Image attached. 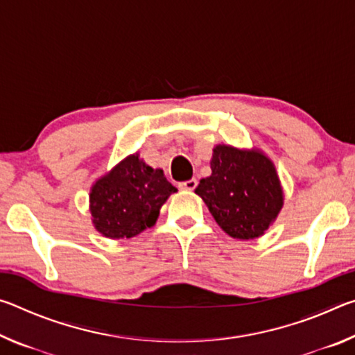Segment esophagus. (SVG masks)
I'll return each mask as SVG.
<instances>
[{
  "label": "esophagus",
  "instance_id": "esophagus-1",
  "mask_svg": "<svg viewBox=\"0 0 355 355\" xmlns=\"http://www.w3.org/2000/svg\"><path fill=\"white\" fill-rule=\"evenodd\" d=\"M180 189H184V191H194L197 188V180L196 178H191V180H186V182H182L178 184Z\"/></svg>",
  "mask_w": 355,
  "mask_h": 355
}]
</instances>
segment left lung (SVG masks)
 Here are the masks:
<instances>
[{
  "instance_id": "8db88e82",
  "label": "left lung",
  "mask_w": 355,
  "mask_h": 355,
  "mask_svg": "<svg viewBox=\"0 0 355 355\" xmlns=\"http://www.w3.org/2000/svg\"><path fill=\"white\" fill-rule=\"evenodd\" d=\"M211 175L196 188L219 227L236 239L261 236L277 218L284 194L274 164L263 153L218 146Z\"/></svg>"
}]
</instances>
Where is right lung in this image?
Returning a JSON list of instances; mask_svg holds the SVG:
<instances>
[{
  "instance_id": "1",
  "label": "right lung",
  "mask_w": 355,
  "mask_h": 355,
  "mask_svg": "<svg viewBox=\"0 0 355 355\" xmlns=\"http://www.w3.org/2000/svg\"><path fill=\"white\" fill-rule=\"evenodd\" d=\"M177 188L161 169L131 155L100 178L91 191V213L95 228L106 238L123 239L152 227L159 208Z\"/></svg>"
}]
</instances>
